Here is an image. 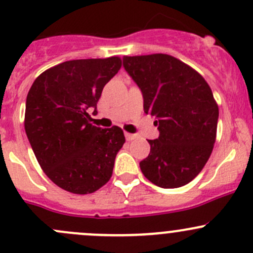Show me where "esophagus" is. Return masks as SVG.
I'll return each mask as SVG.
<instances>
[{"mask_svg":"<svg viewBox=\"0 0 253 253\" xmlns=\"http://www.w3.org/2000/svg\"><path fill=\"white\" fill-rule=\"evenodd\" d=\"M125 137H126V139L127 141H133V139H136L137 138V136L136 134H131V133H125Z\"/></svg>","mask_w":253,"mask_h":253,"instance_id":"34e87169","label":"esophagus"}]
</instances>
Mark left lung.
I'll return each mask as SVG.
<instances>
[{
  "instance_id": "1",
  "label": "left lung",
  "mask_w": 253,
  "mask_h": 253,
  "mask_svg": "<svg viewBox=\"0 0 253 253\" xmlns=\"http://www.w3.org/2000/svg\"><path fill=\"white\" fill-rule=\"evenodd\" d=\"M124 67L159 129L139 163L143 175L163 188L187 185L202 171L215 143L219 109L211 86L197 71L165 53L124 56Z\"/></svg>"
}]
</instances>
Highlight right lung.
<instances>
[{
	"label": "right lung",
	"instance_id": "right-lung-1",
	"mask_svg": "<svg viewBox=\"0 0 253 253\" xmlns=\"http://www.w3.org/2000/svg\"><path fill=\"white\" fill-rule=\"evenodd\" d=\"M121 68V58L66 61L42 72L25 103L24 128L38 163L62 190L93 193L110 180L125 143L120 127L89 124L88 110Z\"/></svg>",
	"mask_w": 253,
	"mask_h": 253
}]
</instances>
